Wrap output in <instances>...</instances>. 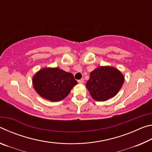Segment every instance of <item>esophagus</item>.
<instances>
[{
	"label": "esophagus",
	"mask_w": 152,
	"mask_h": 152,
	"mask_svg": "<svg viewBox=\"0 0 152 152\" xmlns=\"http://www.w3.org/2000/svg\"><path fill=\"white\" fill-rule=\"evenodd\" d=\"M78 83H80V84H82V83H84V79H83V78H82V79H80V80H78Z\"/></svg>",
	"instance_id": "obj_1"
}]
</instances>
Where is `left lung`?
<instances>
[{"instance_id": "obj_1", "label": "left lung", "mask_w": 152, "mask_h": 152, "mask_svg": "<svg viewBox=\"0 0 152 152\" xmlns=\"http://www.w3.org/2000/svg\"><path fill=\"white\" fill-rule=\"evenodd\" d=\"M124 82V77L117 69L101 66L91 72L86 86L92 99L107 101L117 94Z\"/></svg>"}]
</instances>
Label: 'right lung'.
<instances>
[{
	"instance_id": "obj_1",
	"label": "right lung",
	"mask_w": 152,
	"mask_h": 152,
	"mask_svg": "<svg viewBox=\"0 0 152 152\" xmlns=\"http://www.w3.org/2000/svg\"><path fill=\"white\" fill-rule=\"evenodd\" d=\"M76 84L72 74L58 68H43L33 78L36 92L51 101H59L66 98Z\"/></svg>"
}]
</instances>
